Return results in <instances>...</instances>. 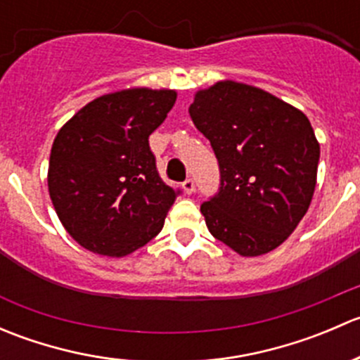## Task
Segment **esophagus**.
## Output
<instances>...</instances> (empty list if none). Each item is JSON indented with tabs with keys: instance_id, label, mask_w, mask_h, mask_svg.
<instances>
[{
	"instance_id": "obj_1",
	"label": "esophagus",
	"mask_w": 360,
	"mask_h": 360,
	"mask_svg": "<svg viewBox=\"0 0 360 360\" xmlns=\"http://www.w3.org/2000/svg\"><path fill=\"white\" fill-rule=\"evenodd\" d=\"M183 190H184V193H188V195L195 193L193 179H186V181H184V183H183Z\"/></svg>"
}]
</instances>
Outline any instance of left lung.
<instances>
[{"label": "left lung", "mask_w": 360, "mask_h": 360, "mask_svg": "<svg viewBox=\"0 0 360 360\" xmlns=\"http://www.w3.org/2000/svg\"><path fill=\"white\" fill-rule=\"evenodd\" d=\"M188 111L219 162V193L200 207L209 231L244 257L277 249L314 198L321 144L310 120L233 79L197 90Z\"/></svg>", "instance_id": "left-lung-1"}]
</instances>
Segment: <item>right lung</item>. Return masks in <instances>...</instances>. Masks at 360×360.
Segmentation results:
<instances>
[{"instance_id":"obj_1","label":"right lung","mask_w":360,"mask_h":360,"mask_svg":"<svg viewBox=\"0 0 360 360\" xmlns=\"http://www.w3.org/2000/svg\"><path fill=\"white\" fill-rule=\"evenodd\" d=\"M176 99V90L130 86L90 101L60 127L49 193L82 248L123 257L160 233L177 191L160 179L148 139Z\"/></svg>"}]
</instances>
